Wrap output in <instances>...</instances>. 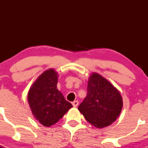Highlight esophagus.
Returning a JSON list of instances; mask_svg holds the SVG:
<instances>
[{
	"mask_svg": "<svg viewBox=\"0 0 148 148\" xmlns=\"http://www.w3.org/2000/svg\"><path fill=\"white\" fill-rule=\"evenodd\" d=\"M72 104L74 106V107H77L79 104V102L78 101H74V102H72Z\"/></svg>",
	"mask_w": 148,
	"mask_h": 148,
	"instance_id": "obj_1",
	"label": "esophagus"
}]
</instances>
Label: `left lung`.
Returning a JSON list of instances; mask_svg holds the SVG:
<instances>
[{"instance_id":"1","label":"left lung","mask_w":148,"mask_h":148,"mask_svg":"<svg viewBox=\"0 0 148 148\" xmlns=\"http://www.w3.org/2000/svg\"><path fill=\"white\" fill-rule=\"evenodd\" d=\"M123 101L118 89L96 72L88 80L87 95L78 110L87 122L97 128L109 126L122 111Z\"/></svg>"}]
</instances>
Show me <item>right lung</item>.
Segmentation results:
<instances>
[{
    "label": "right lung",
    "instance_id": "obj_1",
    "mask_svg": "<svg viewBox=\"0 0 148 148\" xmlns=\"http://www.w3.org/2000/svg\"><path fill=\"white\" fill-rule=\"evenodd\" d=\"M58 73L49 69L42 73L31 85L28 102L36 120L45 127L56 124L73 107L57 89Z\"/></svg>",
    "mask_w": 148,
    "mask_h": 148
}]
</instances>
